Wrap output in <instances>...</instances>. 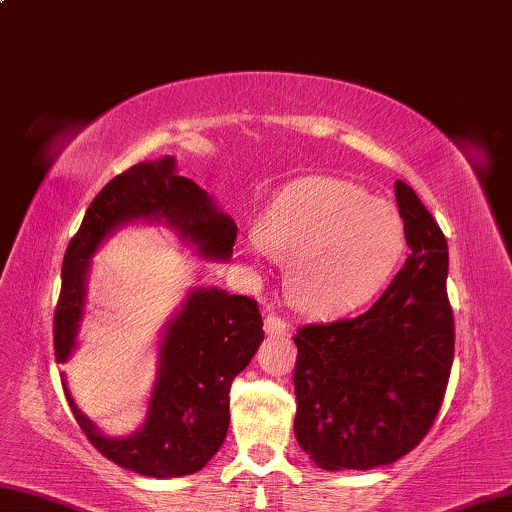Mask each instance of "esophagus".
Masks as SVG:
<instances>
[{"label": "esophagus", "mask_w": 512, "mask_h": 512, "mask_svg": "<svg viewBox=\"0 0 512 512\" xmlns=\"http://www.w3.org/2000/svg\"><path fill=\"white\" fill-rule=\"evenodd\" d=\"M265 333L272 335V337L285 335V333H288V321L281 319L279 315H274V312H270V315L265 317Z\"/></svg>", "instance_id": "obj_1"}]
</instances>
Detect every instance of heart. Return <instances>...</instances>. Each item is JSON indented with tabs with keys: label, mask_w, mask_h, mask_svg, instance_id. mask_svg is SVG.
Segmentation results:
<instances>
[{
	"label": "heart",
	"mask_w": 512,
	"mask_h": 512,
	"mask_svg": "<svg viewBox=\"0 0 512 512\" xmlns=\"http://www.w3.org/2000/svg\"><path fill=\"white\" fill-rule=\"evenodd\" d=\"M247 251L288 263V294L301 312L335 317L387 285L405 251V218L348 179L303 177L276 195Z\"/></svg>",
	"instance_id": "heart-1"
}]
</instances>
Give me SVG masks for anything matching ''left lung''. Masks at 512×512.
I'll return each mask as SVG.
<instances>
[{
  "label": "left lung",
  "instance_id": "1",
  "mask_svg": "<svg viewBox=\"0 0 512 512\" xmlns=\"http://www.w3.org/2000/svg\"><path fill=\"white\" fill-rule=\"evenodd\" d=\"M411 256L360 317L301 326L294 434L324 470H371L423 441L454 360L447 240L414 188L396 182Z\"/></svg>",
  "mask_w": 512,
  "mask_h": 512
}]
</instances>
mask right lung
<instances>
[{"label": "right lung", "instance_id": "add662e5", "mask_svg": "<svg viewBox=\"0 0 512 512\" xmlns=\"http://www.w3.org/2000/svg\"><path fill=\"white\" fill-rule=\"evenodd\" d=\"M166 220L200 254L227 261L238 227L220 213L206 191L175 173V159L137 164L116 175L98 193L62 261L60 297L53 315L56 360H69L83 319L89 258L121 224ZM258 303L218 288H197L166 326L157 382L146 423L125 438L103 436L80 414L65 384L78 427L105 459L143 477H184L202 470L229 429V389L263 342Z\"/></svg>", "mask_w": 512, "mask_h": 512}]
</instances>
